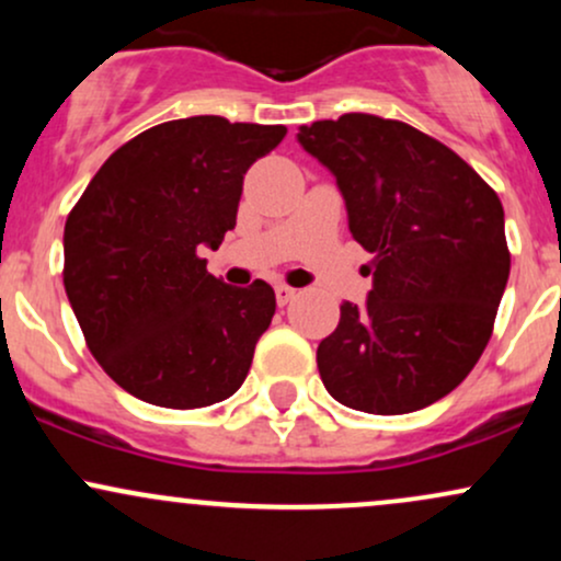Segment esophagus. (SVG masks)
<instances>
[{
	"label": "esophagus",
	"instance_id": "1",
	"mask_svg": "<svg viewBox=\"0 0 561 561\" xmlns=\"http://www.w3.org/2000/svg\"><path fill=\"white\" fill-rule=\"evenodd\" d=\"M295 295H298V289H293L287 285H276V302H279V306H287Z\"/></svg>",
	"mask_w": 561,
	"mask_h": 561
}]
</instances>
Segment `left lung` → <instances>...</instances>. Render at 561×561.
I'll return each mask as SVG.
<instances>
[{
  "label": "left lung",
  "instance_id": "obj_1",
  "mask_svg": "<svg viewBox=\"0 0 561 561\" xmlns=\"http://www.w3.org/2000/svg\"><path fill=\"white\" fill-rule=\"evenodd\" d=\"M332 173L353 240L375 255L364 306L343 300L317 364L334 401L409 414L440 401L485 351L508 279L504 208L474 169L401 121L347 113L298 128Z\"/></svg>",
  "mask_w": 561,
  "mask_h": 561
}]
</instances>
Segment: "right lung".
<instances>
[{"label": "right lung", "instance_id": "1", "mask_svg": "<svg viewBox=\"0 0 561 561\" xmlns=\"http://www.w3.org/2000/svg\"><path fill=\"white\" fill-rule=\"evenodd\" d=\"M285 134L221 115L152 126L102 163L70 210V308L92 356L139 401L199 409L248 377L274 289L231 287L197 253L234 229L244 173Z\"/></svg>", "mask_w": 561, "mask_h": 561}]
</instances>
